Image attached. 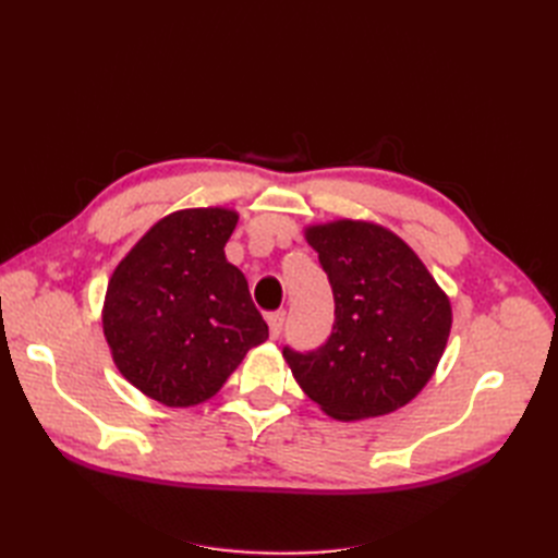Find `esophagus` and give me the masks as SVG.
<instances>
[{
	"label": "esophagus",
	"instance_id": "1",
	"mask_svg": "<svg viewBox=\"0 0 558 558\" xmlns=\"http://www.w3.org/2000/svg\"><path fill=\"white\" fill-rule=\"evenodd\" d=\"M283 320H286V312H283V310H279V312H272V314H267L269 337H272V340H277V337L281 335V330H283Z\"/></svg>",
	"mask_w": 558,
	"mask_h": 558
}]
</instances>
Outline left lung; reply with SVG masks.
<instances>
[{"label": "left lung", "instance_id": "1", "mask_svg": "<svg viewBox=\"0 0 558 558\" xmlns=\"http://www.w3.org/2000/svg\"><path fill=\"white\" fill-rule=\"evenodd\" d=\"M335 298L314 351L283 347L291 373L337 421L396 412L433 377L451 328L449 298L398 234L365 221L307 228Z\"/></svg>", "mask_w": 558, "mask_h": 558}]
</instances>
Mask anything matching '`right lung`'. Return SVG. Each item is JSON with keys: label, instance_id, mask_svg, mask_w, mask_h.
<instances>
[{"label": "right lung", "instance_id": "add662e5", "mask_svg": "<svg viewBox=\"0 0 558 558\" xmlns=\"http://www.w3.org/2000/svg\"><path fill=\"white\" fill-rule=\"evenodd\" d=\"M238 214L221 207L165 216L118 263L102 326L121 375L167 408L209 400L267 340V324L226 242Z\"/></svg>", "mask_w": 558, "mask_h": 558}]
</instances>
